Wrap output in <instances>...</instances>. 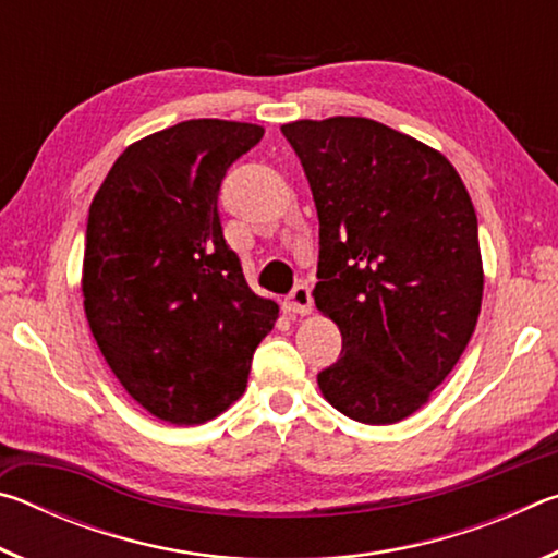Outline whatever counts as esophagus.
<instances>
[{
  "mask_svg": "<svg viewBox=\"0 0 558 558\" xmlns=\"http://www.w3.org/2000/svg\"><path fill=\"white\" fill-rule=\"evenodd\" d=\"M313 310V290H310L307 282H300V286L292 288V292L286 300V313L288 315H307Z\"/></svg>",
  "mask_w": 558,
  "mask_h": 558,
  "instance_id": "obj_1",
  "label": "esophagus"
}]
</instances>
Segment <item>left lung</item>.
<instances>
[{"label":"left lung","mask_w":558,"mask_h":558,"mask_svg":"<svg viewBox=\"0 0 558 558\" xmlns=\"http://www.w3.org/2000/svg\"><path fill=\"white\" fill-rule=\"evenodd\" d=\"M280 130L319 216L315 305L342 332L319 389L359 423L401 421L475 332L483 258L468 189L436 149L369 118Z\"/></svg>","instance_id":"1"}]
</instances>
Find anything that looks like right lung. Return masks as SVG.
<instances>
[{
    "mask_svg": "<svg viewBox=\"0 0 558 558\" xmlns=\"http://www.w3.org/2000/svg\"><path fill=\"white\" fill-rule=\"evenodd\" d=\"M263 128L184 120L130 145L88 211L83 307L112 374L157 418L194 426L248 384L278 317L223 239L221 182Z\"/></svg>",
    "mask_w": 558,
    "mask_h": 558,
    "instance_id": "1",
    "label": "right lung"
}]
</instances>
